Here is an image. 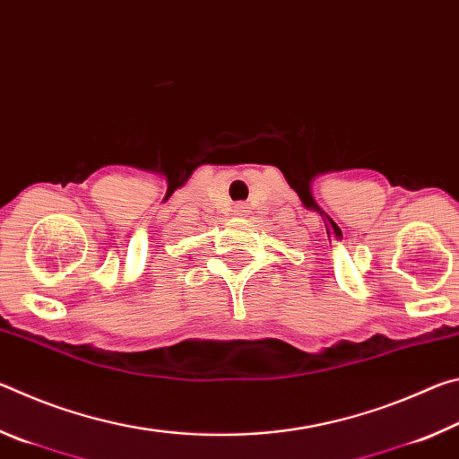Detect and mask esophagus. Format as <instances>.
<instances>
[{
  "label": "esophagus",
  "instance_id": "1",
  "mask_svg": "<svg viewBox=\"0 0 459 459\" xmlns=\"http://www.w3.org/2000/svg\"><path fill=\"white\" fill-rule=\"evenodd\" d=\"M247 208H248L247 204H237V206H235V211H232V212H235L237 216H245V214L248 212V211H247Z\"/></svg>",
  "mask_w": 459,
  "mask_h": 459
}]
</instances>
